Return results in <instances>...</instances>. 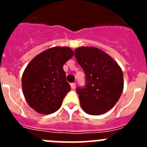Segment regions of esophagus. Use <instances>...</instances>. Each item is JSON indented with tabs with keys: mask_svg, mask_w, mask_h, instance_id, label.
I'll return each mask as SVG.
<instances>
[{
	"mask_svg": "<svg viewBox=\"0 0 147 147\" xmlns=\"http://www.w3.org/2000/svg\"><path fill=\"white\" fill-rule=\"evenodd\" d=\"M70 86H71V88H72V89H75V87H76V84H75V82L72 83V84H70Z\"/></svg>",
	"mask_w": 147,
	"mask_h": 147,
	"instance_id": "esophagus-1",
	"label": "esophagus"
}]
</instances>
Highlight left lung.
Instances as JSON below:
<instances>
[{
    "label": "left lung",
    "instance_id": "obj_1",
    "mask_svg": "<svg viewBox=\"0 0 147 147\" xmlns=\"http://www.w3.org/2000/svg\"><path fill=\"white\" fill-rule=\"evenodd\" d=\"M75 55L85 73L86 86L77 89L82 109L91 115L110 110L124 89L121 68L112 57L95 47H80Z\"/></svg>",
    "mask_w": 147,
    "mask_h": 147
}]
</instances>
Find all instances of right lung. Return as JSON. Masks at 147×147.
I'll return each mask as SVG.
<instances>
[{
    "instance_id": "obj_1",
    "label": "right lung",
    "mask_w": 147,
    "mask_h": 147,
    "mask_svg": "<svg viewBox=\"0 0 147 147\" xmlns=\"http://www.w3.org/2000/svg\"><path fill=\"white\" fill-rule=\"evenodd\" d=\"M73 55L69 47H53L28 63L22 76V89L28 104L35 112L50 115L60 109L70 90L63 65Z\"/></svg>"
}]
</instances>
